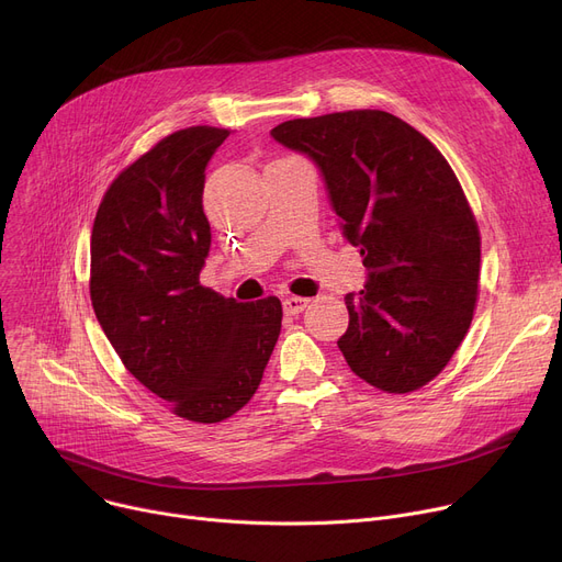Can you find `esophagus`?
Masks as SVG:
<instances>
[{
	"instance_id": "1",
	"label": "esophagus",
	"mask_w": 562,
	"mask_h": 562,
	"mask_svg": "<svg viewBox=\"0 0 562 562\" xmlns=\"http://www.w3.org/2000/svg\"><path fill=\"white\" fill-rule=\"evenodd\" d=\"M307 299H301V296H286L284 301H282V307H284V312L286 314H301L305 307H307Z\"/></svg>"
}]
</instances>
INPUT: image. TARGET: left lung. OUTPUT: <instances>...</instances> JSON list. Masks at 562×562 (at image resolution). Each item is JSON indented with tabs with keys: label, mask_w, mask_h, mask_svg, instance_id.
Here are the masks:
<instances>
[{
	"label": "left lung",
	"mask_w": 562,
	"mask_h": 562,
	"mask_svg": "<svg viewBox=\"0 0 562 562\" xmlns=\"http://www.w3.org/2000/svg\"><path fill=\"white\" fill-rule=\"evenodd\" d=\"M271 136L318 168L367 284L348 293L337 346L369 385L405 394L449 364L474 318L481 234L456 172L401 117L341 111L296 117Z\"/></svg>",
	"instance_id": "8db88e82"
}]
</instances>
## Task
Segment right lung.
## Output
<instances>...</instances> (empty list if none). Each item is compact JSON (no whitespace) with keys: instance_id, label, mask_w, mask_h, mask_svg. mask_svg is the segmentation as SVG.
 <instances>
[{"instance_id":"obj_1","label":"right lung","mask_w":562,"mask_h":562,"mask_svg":"<svg viewBox=\"0 0 562 562\" xmlns=\"http://www.w3.org/2000/svg\"><path fill=\"white\" fill-rule=\"evenodd\" d=\"M227 130L189 127L115 177L91 234V301L127 371L177 417L216 424L257 392L282 328L276 296L200 284L212 248L204 170Z\"/></svg>"}]
</instances>
